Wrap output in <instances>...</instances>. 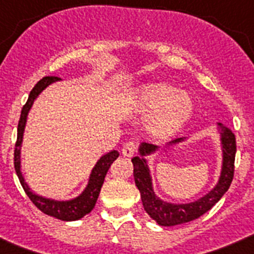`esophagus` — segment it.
I'll return each mask as SVG.
<instances>
[{
	"label": "esophagus",
	"instance_id": "34e87169",
	"mask_svg": "<svg viewBox=\"0 0 254 254\" xmlns=\"http://www.w3.org/2000/svg\"><path fill=\"white\" fill-rule=\"evenodd\" d=\"M134 152H136V143L134 142H127L122 149V154L127 156V158L133 156Z\"/></svg>",
	"mask_w": 254,
	"mask_h": 254
}]
</instances>
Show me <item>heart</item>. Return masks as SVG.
<instances>
[{
    "label": "heart",
    "instance_id": "b5f03b06",
    "mask_svg": "<svg viewBox=\"0 0 254 254\" xmlns=\"http://www.w3.org/2000/svg\"><path fill=\"white\" fill-rule=\"evenodd\" d=\"M132 107L147 113L145 129L152 138L164 140L187 127L194 114V99L169 82H146L131 94Z\"/></svg>",
    "mask_w": 254,
    "mask_h": 254
}]
</instances>
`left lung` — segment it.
Returning a JSON list of instances; mask_svg holds the SVG:
<instances>
[{
    "instance_id": "left-lung-1",
    "label": "left lung",
    "mask_w": 254,
    "mask_h": 254,
    "mask_svg": "<svg viewBox=\"0 0 254 254\" xmlns=\"http://www.w3.org/2000/svg\"><path fill=\"white\" fill-rule=\"evenodd\" d=\"M216 127L217 133H219L220 149H221V169H220L219 179H217L216 185L211 188L207 193L194 199L192 202H168L156 194L154 185H152L149 159L146 156L158 152L159 147L146 142L138 145V155L132 159L134 183L140 190L143 208L149 214V216L155 220L159 225L174 226L196 220L197 217L202 216L205 212H207L230 187L233 176H234V159L235 151H237L235 136L223 123H217ZM187 140L188 138L186 137L177 138V140L167 143V146H178Z\"/></svg>"
}]
</instances>
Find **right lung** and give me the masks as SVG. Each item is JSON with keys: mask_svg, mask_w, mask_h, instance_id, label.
I'll list each match as a JSON object with an SVG mask.
<instances>
[{"mask_svg": "<svg viewBox=\"0 0 254 254\" xmlns=\"http://www.w3.org/2000/svg\"><path fill=\"white\" fill-rule=\"evenodd\" d=\"M57 81H61V78L55 77V76L43 77L33 87V90L29 94L28 102L22 107L19 126H17V141L16 145H15V152H13V155H15L13 164H15V170H16V174L19 177L22 188L25 190V193L31 199V202L34 203L40 211H43L44 214L49 215V216L62 220V221H76V220H80L85 215L91 212V210L94 208L96 199L99 197L103 183H104V178L107 176L108 169L111 168L112 163L120 156V151L118 150H112V151L100 156L99 160L96 161V164L91 169L90 176H89V179H87L86 187L82 190L81 193L77 194L73 198H49V197L38 194L37 192L31 190L21 172V147L22 140H24V132H25L26 127V121H28L29 112H30L35 100L38 99V96L43 93L49 85L55 84Z\"/></svg>", "mask_w": 254, "mask_h": 254, "instance_id": "obj_1", "label": "right lung"}]
</instances>
